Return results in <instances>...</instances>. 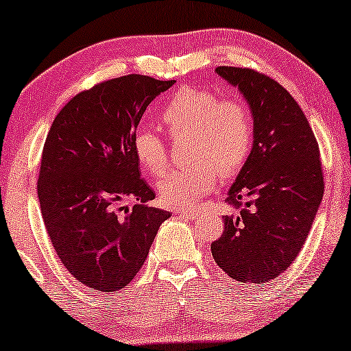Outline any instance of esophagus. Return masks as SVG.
<instances>
[{"instance_id":"obj_1","label":"esophagus","mask_w":351,"mask_h":351,"mask_svg":"<svg viewBox=\"0 0 351 351\" xmlns=\"http://www.w3.org/2000/svg\"><path fill=\"white\" fill-rule=\"evenodd\" d=\"M176 214L180 217H186V219H195L198 214V209H187V208H180L176 209Z\"/></svg>"}]
</instances>
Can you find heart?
I'll use <instances>...</instances> for the list:
<instances>
[{
	"instance_id": "1",
	"label": "heart",
	"mask_w": 351,
	"mask_h": 351,
	"mask_svg": "<svg viewBox=\"0 0 351 351\" xmlns=\"http://www.w3.org/2000/svg\"><path fill=\"white\" fill-rule=\"evenodd\" d=\"M171 137L189 134L191 165L171 170L158 184L169 206L189 205L217 184L219 173L234 176L252 148L254 128L247 107L239 99H222L202 88H181L162 110ZM135 159L146 173L159 176L169 164L165 140L151 129L134 135Z\"/></svg>"
}]
</instances>
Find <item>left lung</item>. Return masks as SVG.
<instances>
[{
	"mask_svg": "<svg viewBox=\"0 0 351 351\" xmlns=\"http://www.w3.org/2000/svg\"><path fill=\"white\" fill-rule=\"evenodd\" d=\"M216 72L247 101L254 145L226 198L239 213L223 216L211 254L232 279L265 284L289 268L311 232L325 191L320 149L301 107L273 78L247 67Z\"/></svg>",
	"mask_w": 351,
	"mask_h": 351,
	"instance_id": "left-lung-1",
	"label": "left lung"
}]
</instances>
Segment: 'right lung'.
<instances>
[{"label": "right lung", "mask_w": 351, "mask_h": 351, "mask_svg": "<svg viewBox=\"0 0 351 351\" xmlns=\"http://www.w3.org/2000/svg\"><path fill=\"white\" fill-rule=\"evenodd\" d=\"M175 80L130 74L78 93L56 114L42 151L38 195L64 268L97 291L124 289L171 214L146 202L132 140L146 107ZM134 197L129 210L121 203Z\"/></svg>", "instance_id": "right-lung-1"}]
</instances>
